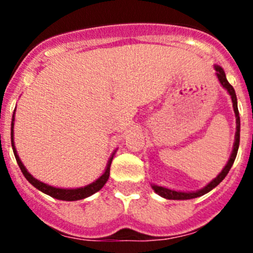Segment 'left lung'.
<instances>
[{
	"label": "left lung",
	"instance_id": "1",
	"mask_svg": "<svg viewBox=\"0 0 253 253\" xmlns=\"http://www.w3.org/2000/svg\"><path fill=\"white\" fill-rule=\"evenodd\" d=\"M214 70H215V76L216 78H218L219 83H220L221 86L228 91L229 95L231 96V101H233V108H234V112H235V117H236V132H235V142H234L233 152H231L228 163H226L225 167L223 168V170L219 172V175L216 176L215 178H213L208 185L205 186V187L201 188V190L198 191H192V192H181V191L170 190V188L163 187V186L152 183V188L155 191V193H158V195L162 196V197L167 198V200H181V201L191 200V198H197V197H201V196L206 195V193H208L209 191L213 190L214 187H216V186H218L219 183L225 178V176L228 175L229 170L231 169L234 162H235V158H236L237 150H239V144H240V116H239V109H237L236 94H235V90H234L233 85H231V84L228 82V79H226L225 72H224L223 68L218 65H214Z\"/></svg>",
	"mask_w": 253,
	"mask_h": 253
}]
</instances>
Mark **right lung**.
<instances>
[{"instance_id": "1", "label": "right lung", "mask_w": 253, "mask_h": 253, "mask_svg": "<svg viewBox=\"0 0 253 253\" xmlns=\"http://www.w3.org/2000/svg\"><path fill=\"white\" fill-rule=\"evenodd\" d=\"M14 111H16V110H14ZM13 128H14V115H13V117H12V125H11V142H12V149H13L14 157H16L18 165H19L20 170H22L23 175L25 176V178H27V180L29 181V182L32 183V185L34 186L35 188H38L39 191H42V192L45 193V195H48V196H51V197L56 198V200H61V201L83 200V198L89 197V196L94 195L95 192L100 191L101 188H103V186L106 183V181L109 180V176H110L111 162H112V158H114L115 153H116V150H115V152L111 154L110 159H109L108 164H106L105 171L103 172V175H101L100 177L96 178L94 182L89 183V185L84 186V187L58 188V187H53V186L47 185V183L42 182V181H39L38 178H35L32 174H29V172H28V170L25 169L24 165H23L22 160H20L19 155H18V153H17L16 145H14V138H13V137H14L13 132L14 131H13Z\"/></svg>"}]
</instances>
